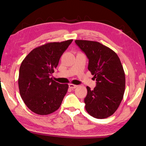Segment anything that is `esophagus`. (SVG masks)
I'll return each instance as SVG.
<instances>
[{"label": "esophagus", "instance_id": "esophagus-1", "mask_svg": "<svg viewBox=\"0 0 146 146\" xmlns=\"http://www.w3.org/2000/svg\"><path fill=\"white\" fill-rule=\"evenodd\" d=\"M69 87H70L71 89H75L76 88L78 87V86L73 84H69Z\"/></svg>", "mask_w": 146, "mask_h": 146}]
</instances>
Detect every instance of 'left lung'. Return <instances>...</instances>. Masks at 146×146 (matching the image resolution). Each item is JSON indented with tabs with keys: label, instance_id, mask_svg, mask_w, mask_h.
I'll list each match as a JSON object with an SVG mask.
<instances>
[{
	"label": "left lung",
	"instance_id": "obj_1",
	"mask_svg": "<svg viewBox=\"0 0 146 146\" xmlns=\"http://www.w3.org/2000/svg\"><path fill=\"white\" fill-rule=\"evenodd\" d=\"M75 43L87 56L88 70L97 81L93 90L86 87V110L96 118L110 117L119 107L125 91V73L120 58L98 42L76 40Z\"/></svg>",
	"mask_w": 146,
	"mask_h": 146
}]
</instances>
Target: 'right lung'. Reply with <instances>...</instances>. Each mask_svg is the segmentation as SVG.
<instances>
[{
  "label": "right lung",
  "instance_id": "right-lung-1",
  "mask_svg": "<svg viewBox=\"0 0 146 146\" xmlns=\"http://www.w3.org/2000/svg\"><path fill=\"white\" fill-rule=\"evenodd\" d=\"M72 41L46 43L33 49L22 62L18 80L20 95L33 113L46 115L60 108L68 84L56 82L50 76Z\"/></svg>",
  "mask_w": 146,
  "mask_h": 146
}]
</instances>
